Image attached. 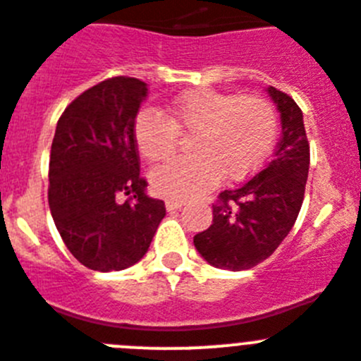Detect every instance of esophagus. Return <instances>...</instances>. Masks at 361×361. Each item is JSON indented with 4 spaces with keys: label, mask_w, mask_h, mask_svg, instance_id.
I'll return each instance as SVG.
<instances>
[{
    "label": "esophagus",
    "mask_w": 361,
    "mask_h": 361,
    "mask_svg": "<svg viewBox=\"0 0 361 361\" xmlns=\"http://www.w3.org/2000/svg\"><path fill=\"white\" fill-rule=\"evenodd\" d=\"M183 201H178V199H166V208L167 212H176V209H181L183 206Z\"/></svg>",
    "instance_id": "1"
}]
</instances>
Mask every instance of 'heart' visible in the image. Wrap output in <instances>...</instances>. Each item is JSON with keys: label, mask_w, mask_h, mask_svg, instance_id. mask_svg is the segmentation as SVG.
Returning <instances> with one entry per match:
<instances>
[{"label": "heart", "mask_w": 361, "mask_h": 361, "mask_svg": "<svg viewBox=\"0 0 361 361\" xmlns=\"http://www.w3.org/2000/svg\"><path fill=\"white\" fill-rule=\"evenodd\" d=\"M181 135H192L190 157L174 159L149 174L157 194L188 199L222 178L241 181L268 160L279 135L274 104L259 97H240L215 90H192L178 97L167 118L142 109L134 121V141L149 162L167 160Z\"/></svg>", "instance_id": "obj_1"}]
</instances>
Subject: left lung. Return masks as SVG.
<instances>
[{"label": "left lung", "mask_w": 361, "mask_h": 361, "mask_svg": "<svg viewBox=\"0 0 361 361\" xmlns=\"http://www.w3.org/2000/svg\"><path fill=\"white\" fill-rule=\"evenodd\" d=\"M268 95L282 121L274 159L241 187L220 192L212 226L194 236L197 252L215 268L241 271L268 259L302 208L310 164L302 109L277 87L269 86Z\"/></svg>", "instance_id": "left-lung-1"}]
</instances>
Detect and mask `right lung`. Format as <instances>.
<instances>
[{
	"instance_id": "obj_1",
	"label": "right lung",
	"mask_w": 361,
	"mask_h": 361,
	"mask_svg": "<svg viewBox=\"0 0 361 361\" xmlns=\"http://www.w3.org/2000/svg\"><path fill=\"white\" fill-rule=\"evenodd\" d=\"M146 93L135 77H111L80 93L56 125L49 208L66 248L95 271L141 261L166 216L139 174L134 121ZM120 193L131 197L120 203Z\"/></svg>"
}]
</instances>
